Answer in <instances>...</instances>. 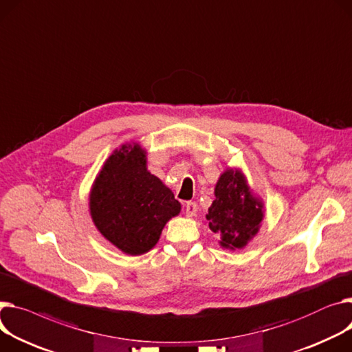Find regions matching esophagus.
I'll use <instances>...</instances> for the list:
<instances>
[{"label": "esophagus", "instance_id": "obj_1", "mask_svg": "<svg viewBox=\"0 0 352 352\" xmlns=\"http://www.w3.org/2000/svg\"><path fill=\"white\" fill-rule=\"evenodd\" d=\"M197 210H198V205L195 202H186L185 204V214L188 218H192L197 215Z\"/></svg>", "mask_w": 352, "mask_h": 352}]
</instances>
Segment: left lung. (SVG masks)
I'll return each mask as SVG.
<instances>
[{"label":"left lung","mask_w":352,"mask_h":352,"mask_svg":"<svg viewBox=\"0 0 352 352\" xmlns=\"http://www.w3.org/2000/svg\"><path fill=\"white\" fill-rule=\"evenodd\" d=\"M215 199L209 206V228L219 236L223 249H243L259 232L265 218L263 199L250 188L239 167H228L215 185Z\"/></svg>","instance_id":"1"}]
</instances>
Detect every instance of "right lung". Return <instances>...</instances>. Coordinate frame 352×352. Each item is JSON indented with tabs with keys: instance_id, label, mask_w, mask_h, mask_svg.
<instances>
[{
	"instance_id": "obj_1",
	"label": "right lung",
	"mask_w": 352,
	"mask_h": 352,
	"mask_svg": "<svg viewBox=\"0 0 352 352\" xmlns=\"http://www.w3.org/2000/svg\"><path fill=\"white\" fill-rule=\"evenodd\" d=\"M89 210L100 235L124 254L151 250L181 212L173 191L147 168V151L126 143L104 161L91 184Z\"/></svg>"
}]
</instances>
